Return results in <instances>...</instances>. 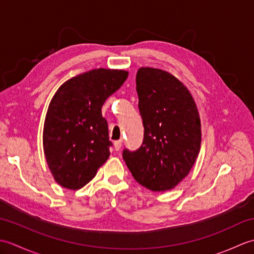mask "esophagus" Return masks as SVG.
Returning <instances> with one entry per match:
<instances>
[{
  "label": "esophagus",
  "mask_w": 254,
  "mask_h": 254,
  "mask_svg": "<svg viewBox=\"0 0 254 254\" xmlns=\"http://www.w3.org/2000/svg\"><path fill=\"white\" fill-rule=\"evenodd\" d=\"M113 146H115L116 150H119L122 146V141H115V143H113Z\"/></svg>",
  "instance_id": "34e87169"
}]
</instances>
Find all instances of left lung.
Returning a JSON list of instances; mask_svg holds the SVG:
<instances>
[{
    "instance_id": "1",
    "label": "left lung",
    "mask_w": 254,
    "mask_h": 254,
    "mask_svg": "<svg viewBox=\"0 0 254 254\" xmlns=\"http://www.w3.org/2000/svg\"><path fill=\"white\" fill-rule=\"evenodd\" d=\"M136 91L144 141L136 152L124 149L123 159L139 185L168 191L190 174L201 149L197 107L187 86L160 68H138Z\"/></svg>"
}]
</instances>
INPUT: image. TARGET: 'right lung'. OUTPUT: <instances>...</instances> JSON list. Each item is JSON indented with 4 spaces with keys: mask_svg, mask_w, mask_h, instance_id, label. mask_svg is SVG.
Instances as JSON below:
<instances>
[{
    "mask_svg": "<svg viewBox=\"0 0 254 254\" xmlns=\"http://www.w3.org/2000/svg\"><path fill=\"white\" fill-rule=\"evenodd\" d=\"M127 76L124 69H90L67 79L53 95L42 143L48 167L63 188H83L109 158L111 142L101 107Z\"/></svg>",
    "mask_w": 254,
    "mask_h": 254,
    "instance_id": "right-lung-1",
    "label": "right lung"
}]
</instances>
